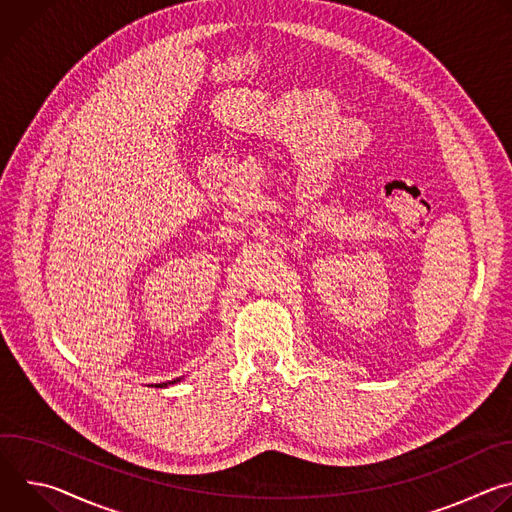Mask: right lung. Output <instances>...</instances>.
<instances>
[{"instance_id": "1", "label": "right lung", "mask_w": 512, "mask_h": 512, "mask_svg": "<svg viewBox=\"0 0 512 512\" xmlns=\"http://www.w3.org/2000/svg\"><path fill=\"white\" fill-rule=\"evenodd\" d=\"M180 379H174V381H168V383H160V385H156V387H168V385H174V383H178Z\"/></svg>"}]
</instances>
